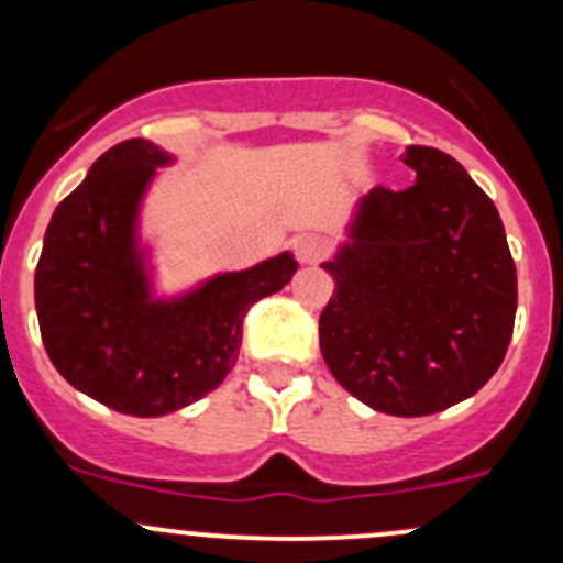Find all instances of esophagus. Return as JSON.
<instances>
[{
  "mask_svg": "<svg viewBox=\"0 0 563 563\" xmlns=\"http://www.w3.org/2000/svg\"><path fill=\"white\" fill-rule=\"evenodd\" d=\"M323 255H327V240H321V236L310 234L297 242V258L302 261V264H316Z\"/></svg>",
  "mask_w": 563,
  "mask_h": 563,
  "instance_id": "1",
  "label": "esophagus"
}]
</instances>
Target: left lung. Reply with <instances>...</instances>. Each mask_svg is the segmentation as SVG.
<instances>
[{"label": "left lung", "mask_w": 563, "mask_h": 563, "mask_svg": "<svg viewBox=\"0 0 563 563\" xmlns=\"http://www.w3.org/2000/svg\"><path fill=\"white\" fill-rule=\"evenodd\" d=\"M417 181L360 198L323 269L334 294L318 318L340 387L391 417H428L479 391L504 362L518 275L496 203L455 157L408 146Z\"/></svg>", "instance_id": "obj_1"}]
</instances>
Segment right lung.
<instances>
[{"label": "right lung", "mask_w": 563, "mask_h": 563, "mask_svg": "<svg viewBox=\"0 0 563 563\" xmlns=\"http://www.w3.org/2000/svg\"><path fill=\"white\" fill-rule=\"evenodd\" d=\"M176 157L146 139L111 146L54 209L35 269L40 334L67 384L130 417H163L223 384L242 321L297 272L280 253L157 297L139 214Z\"/></svg>", "instance_id": "right-lung-1"}]
</instances>
